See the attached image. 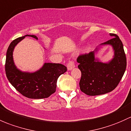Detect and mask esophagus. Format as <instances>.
<instances>
[{
	"label": "esophagus",
	"mask_w": 131,
	"mask_h": 131,
	"mask_svg": "<svg viewBox=\"0 0 131 131\" xmlns=\"http://www.w3.org/2000/svg\"><path fill=\"white\" fill-rule=\"evenodd\" d=\"M67 69L69 71H71V70L74 69L75 67V64H74V61H69V62L67 64Z\"/></svg>",
	"instance_id": "34e87169"
}]
</instances>
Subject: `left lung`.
<instances>
[{"label":"left lung","instance_id":"1","mask_svg":"<svg viewBox=\"0 0 131 131\" xmlns=\"http://www.w3.org/2000/svg\"><path fill=\"white\" fill-rule=\"evenodd\" d=\"M101 45H110L114 55L109 62L103 63L95 57L99 48L89 54L80 55L77 59L81 71L79 82L81 91L88 95H98L110 92L117 86L126 69L127 61L123 44L115 34Z\"/></svg>","mask_w":131,"mask_h":131}]
</instances>
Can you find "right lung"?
I'll use <instances>...</instances> for the list:
<instances>
[{
  "instance_id": "obj_1",
  "label": "right lung",
  "mask_w": 131,
  "mask_h": 131,
  "mask_svg": "<svg viewBox=\"0 0 131 131\" xmlns=\"http://www.w3.org/2000/svg\"><path fill=\"white\" fill-rule=\"evenodd\" d=\"M38 39L34 35H26L14 40L8 47L5 60V74L8 80L15 89L26 97L43 99L49 97L56 91L57 79L67 71V67L61 64L45 63L34 72H22L18 69L13 60L15 46L25 37Z\"/></svg>"
}]
</instances>
